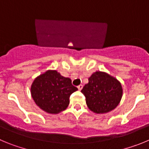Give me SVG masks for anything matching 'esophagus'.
<instances>
[{
    "label": "esophagus",
    "mask_w": 149,
    "mask_h": 149,
    "mask_svg": "<svg viewBox=\"0 0 149 149\" xmlns=\"http://www.w3.org/2000/svg\"><path fill=\"white\" fill-rule=\"evenodd\" d=\"M77 88H78V89L79 90V91H81V90L82 89V88H83V85H82V84H79V85H78Z\"/></svg>",
    "instance_id": "1"
}]
</instances>
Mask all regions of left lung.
<instances>
[{"instance_id":"left-lung-1","label":"left lung","mask_w":149,"mask_h":149,"mask_svg":"<svg viewBox=\"0 0 149 149\" xmlns=\"http://www.w3.org/2000/svg\"><path fill=\"white\" fill-rule=\"evenodd\" d=\"M91 111L104 113L116 108L123 96L121 83L104 72L96 71L81 91Z\"/></svg>"}]
</instances>
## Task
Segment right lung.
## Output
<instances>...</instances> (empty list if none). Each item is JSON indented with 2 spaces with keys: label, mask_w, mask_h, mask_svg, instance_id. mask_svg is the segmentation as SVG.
<instances>
[{
  "label": "right lung",
  "mask_w": 149,
  "mask_h": 149,
  "mask_svg": "<svg viewBox=\"0 0 149 149\" xmlns=\"http://www.w3.org/2000/svg\"><path fill=\"white\" fill-rule=\"evenodd\" d=\"M77 90L70 79L61 76L56 70H47L35 79L31 95L41 109L56 114L68 108L70 96Z\"/></svg>",
  "instance_id": "add662e5"
}]
</instances>
